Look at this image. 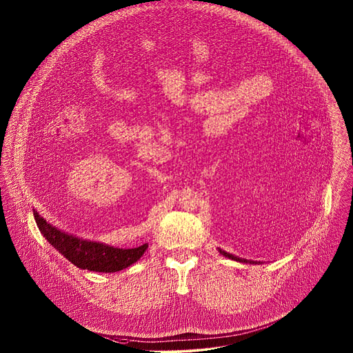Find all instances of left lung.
<instances>
[{
    "instance_id": "1",
    "label": "left lung",
    "mask_w": 353,
    "mask_h": 353,
    "mask_svg": "<svg viewBox=\"0 0 353 353\" xmlns=\"http://www.w3.org/2000/svg\"><path fill=\"white\" fill-rule=\"evenodd\" d=\"M219 252H221L222 255H225L226 258L233 259V261H237V262H241V263H256V262H252V261H247V259H243V258L234 256V255H232V254H229V252H225V251H222V250H219Z\"/></svg>"
}]
</instances>
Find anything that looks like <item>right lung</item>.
<instances>
[{"label": "right lung", "instance_id": "right-lung-1", "mask_svg": "<svg viewBox=\"0 0 353 353\" xmlns=\"http://www.w3.org/2000/svg\"><path fill=\"white\" fill-rule=\"evenodd\" d=\"M48 241L61 252L71 263L83 270L98 273H114L134 265L147 250V244L137 248H114L102 243L88 241L61 230H57L46 221L39 226Z\"/></svg>", "mask_w": 353, "mask_h": 353}]
</instances>
